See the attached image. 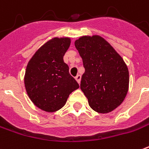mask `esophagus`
<instances>
[{
  "label": "esophagus",
  "instance_id": "1",
  "mask_svg": "<svg viewBox=\"0 0 149 149\" xmlns=\"http://www.w3.org/2000/svg\"><path fill=\"white\" fill-rule=\"evenodd\" d=\"M75 78H76L77 81L78 83L80 84V83H81V76L80 74H78V75H77V77H76Z\"/></svg>",
  "mask_w": 149,
  "mask_h": 149
}]
</instances>
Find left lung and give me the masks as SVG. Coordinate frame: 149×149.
<instances>
[{"label":"left lung","instance_id":"8db88e82","mask_svg":"<svg viewBox=\"0 0 149 149\" xmlns=\"http://www.w3.org/2000/svg\"><path fill=\"white\" fill-rule=\"evenodd\" d=\"M75 47L85 68L81 89L89 107L98 113L111 112L123 102L128 91L129 72L125 62L98 35L81 37Z\"/></svg>","mask_w":149,"mask_h":149}]
</instances>
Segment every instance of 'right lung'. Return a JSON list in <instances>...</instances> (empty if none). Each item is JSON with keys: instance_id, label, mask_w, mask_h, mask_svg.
<instances>
[{"instance_id": "obj_1", "label": "right lung", "mask_w": 149, "mask_h": 149, "mask_svg": "<svg viewBox=\"0 0 149 149\" xmlns=\"http://www.w3.org/2000/svg\"><path fill=\"white\" fill-rule=\"evenodd\" d=\"M70 42L69 38H52L42 46L28 63L25 87L33 103L42 111L60 110L69 94L79 88L64 62Z\"/></svg>"}]
</instances>
